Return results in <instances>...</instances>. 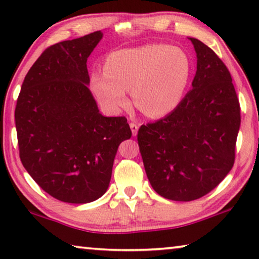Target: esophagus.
<instances>
[{"mask_svg":"<svg viewBox=\"0 0 259 259\" xmlns=\"http://www.w3.org/2000/svg\"><path fill=\"white\" fill-rule=\"evenodd\" d=\"M138 128H139V125L136 123V122H131V123H130V129H131V133H133V136L137 135Z\"/></svg>","mask_w":259,"mask_h":259,"instance_id":"1","label":"esophagus"}]
</instances>
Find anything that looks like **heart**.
Masks as SVG:
<instances>
[{"instance_id":"heart-1","label":"heart","mask_w":259,"mask_h":259,"mask_svg":"<svg viewBox=\"0 0 259 259\" xmlns=\"http://www.w3.org/2000/svg\"><path fill=\"white\" fill-rule=\"evenodd\" d=\"M105 72L91 76V89L99 104L111 113L129 103L126 90L139 111L150 117L169 114L181 102L191 74V63L182 49L146 45L112 52Z\"/></svg>"}]
</instances>
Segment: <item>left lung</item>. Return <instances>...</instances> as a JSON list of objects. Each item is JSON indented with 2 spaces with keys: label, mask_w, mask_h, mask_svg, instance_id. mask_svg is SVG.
I'll return each mask as SVG.
<instances>
[{
  "label": "left lung",
  "mask_w": 259,
  "mask_h": 259,
  "mask_svg": "<svg viewBox=\"0 0 259 259\" xmlns=\"http://www.w3.org/2000/svg\"><path fill=\"white\" fill-rule=\"evenodd\" d=\"M190 40L198 57L192 90L171 113L143 124L137 135L152 187L174 201L202 198L227 176L241 122L230 71L208 46Z\"/></svg>",
  "instance_id": "obj_1"
}]
</instances>
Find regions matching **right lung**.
I'll use <instances>...</instances> for the list:
<instances>
[{
    "mask_svg": "<svg viewBox=\"0 0 259 259\" xmlns=\"http://www.w3.org/2000/svg\"><path fill=\"white\" fill-rule=\"evenodd\" d=\"M102 37L97 30L47 48L17 99L21 163L43 191L63 202L99 199L108 188L117 147L131 137L125 116H103L88 89L87 60Z\"/></svg>",
    "mask_w": 259,
    "mask_h": 259,
    "instance_id": "add662e5",
    "label": "right lung"
}]
</instances>
